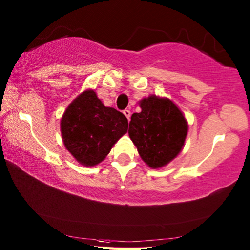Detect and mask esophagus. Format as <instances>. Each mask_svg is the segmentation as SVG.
<instances>
[{
    "mask_svg": "<svg viewBox=\"0 0 250 250\" xmlns=\"http://www.w3.org/2000/svg\"><path fill=\"white\" fill-rule=\"evenodd\" d=\"M124 115L126 117V119L130 120V117H131V111L129 109H125L124 110Z\"/></svg>",
    "mask_w": 250,
    "mask_h": 250,
    "instance_id": "esophagus-1",
    "label": "esophagus"
}]
</instances>
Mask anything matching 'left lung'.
<instances>
[{"label":"left lung","mask_w":250,"mask_h":250,"mask_svg":"<svg viewBox=\"0 0 250 250\" xmlns=\"http://www.w3.org/2000/svg\"><path fill=\"white\" fill-rule=\"evenodd\" d=\"M140 112L131 116L129 137L142 160L151 168L171 162L184 147L188 124L168 98L151 95L140 102Z\"/></svg>","instance_id":"1"}]
</instances>
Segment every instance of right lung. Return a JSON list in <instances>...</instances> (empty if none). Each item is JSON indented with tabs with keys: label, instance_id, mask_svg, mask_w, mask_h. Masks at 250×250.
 Masks as SVG:
<instances>
[{
	"label": "right lung",
	"instance_id": "1",
	"mask_svg": "<svg viewBox=\"0 0 250 250\" xmlns=\"http://www.w3.org/2000/svg\"><path fill=\"white\" fill-rule=\"evenodd\" d=\"M128 131V119L115 108L104 106L93 89L79 95L61 119L65 147L80 164L95 166Z\"/></svg>",
	"mask_w": 250,
	"mask_h": 250
}]
</instances>
